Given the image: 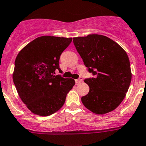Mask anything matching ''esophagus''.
<instances>
[{
    "label": "esophagus",
    "mask_w": 146,
    "mask_h": 146,
    "mask_svg": "<svg viewBox=\"0 0 146 146\" xmlns=\"http://www.w3.org/2000/svg\"><path fill=\"white\" fill-rule=\"evenodd\" d=\"M75 81H76V83H77V84H78V83H81V82H83V79L80 78L79 79H76V80H75Z\"/></svg>",
    "instance_id": "esophagus-1"
}]
</instances>
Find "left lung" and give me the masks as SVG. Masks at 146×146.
<instances>
[{"label":"left lung","instance_id":"obj_1","mask_svg":"<svg viewBox=\"0 0 146 146\" xmlns=\"http://www.w3.org/2000/svg\"><path fill=\"white\" fill-rule=\"evenodd\" d=\"M73 43L89 72L96 75L85 79L90 90L81 98L82 103L96 114L111 112L123 100L131 84L126 52L112 39L98 34L73 38Z\"/></svg>","mask_w":146,"mask_h":146}]
</instances>
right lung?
Instances as JSON below:
<instances>
[{
  "label": "right lung",
  "mask_w": 146,
  "mask_h": 146,
  "mask_svg": "<svg viewBox=\"0 0 146 146\" xmlns=\"http://www.w3.org/2000/svg\"><path fill=\"white\" fill-rule=\"evenodd\" d=\"M72 38L44 35L27 44L15 61L13 80L18 96L33 113L48 116L66 101L75 80L56 76L59 59Z\"/></svg>",
  "instance_id": "1"
}]
</instances>
